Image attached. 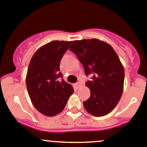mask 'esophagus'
Instances as JSON below:
<instances>
[{"instance_id": "obj_1", "label": "esophagus", "mask_w": 147, "mask_h": 147, "mask_svg": "<svg viewBox=\"0 0 147 147\" xmlns=\"http://www.w3.org/2000/svg\"><path fill=\"white\" fill-rule=\"evenodd\" d=\"M81 86H82V83L81 82H77L76 84H75V87H76V88L77 89H79L80 87H81Z\"/></svg>"}]
</instances>
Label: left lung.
<instances>
[{"label": "left lung", "instance_id": "8db88e82", "mask_svg": "<svg viewBox=\"0 0 147 147\" xmlns=\"http://www.w3.org/2000/svg\"><path fill=\"white\" fill-rule=\"evenodd\" d=\"M69 50L82 63L90 98L83 102L84 109L94 117L109 114L117 106L124 90V69L119 57L109 44L98 39L75 40Z\"/></svg>", "mask_w": 147, "mask_h": 147}]
</instances>
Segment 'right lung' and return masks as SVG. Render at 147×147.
Wrapping results in <instances>:
<instances>
[{
	"instance_id": "obj_1",
	"label": "right lung",
	"mask_w": 147,
	"mask_h": 147,
	"mask_svg": "<svg viewBox=\"0 0 147 147\" xmlns=\"http://www.w3.org/2000/svg\"><path fill=\"white\" fill-rule=\"evenodd\" d=\"M72 41L54 40L40 47L31 58L26 75L28 94L35 109L47 117L64 109L73 87L63 79L60 62Z\"/></svg>"
}]
</instances>
